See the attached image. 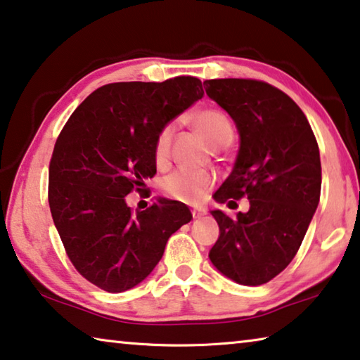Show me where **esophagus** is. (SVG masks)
Returning a JSON list of instances; mask_svg holds the SVG:
<instances>
[{
	"instance_id": "obj_1",
	"label": "esophagus",
	"mask_w": 360,
	"mask_h": 360,
	"mask_svg": "<svg viewBox=\"0 0 360 360\" xmlns=\"http://www.w3.org/2000/svg\"><path fill=\"white\" fill-rule=\"evenodd\" d=\"M192 216H193V219H200L205 216V210L203 208H195L192 211Z\"/></svg>"
}]
</instances>
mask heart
<instances>
[{
  "label": "heart",
  "mask_w": 360,
  "mask_h": 360,
  "mask_svg": "<svg viewBox=\"0 0 360 360\" xmlns=\"http://www.w3.org/2000/svg\"><path fill=\"white\" fill-rule=\"evenodd\" d=\"M205 141L211 147H218L227 141H232L233 129L224 113L218 108H203L192 118ZM176 131L174 123H168L157 134L153 146V158L160 168L167 167L169 160L171 142ZM214 182V174L207 169H176L162 181V189L169 198L178 202H195L207 192Z\"/></svg>",
  "instance_id": "b5f03b06"
}]
</instances>
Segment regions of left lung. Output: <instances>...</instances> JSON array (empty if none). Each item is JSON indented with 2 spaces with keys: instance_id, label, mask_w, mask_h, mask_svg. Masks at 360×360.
I'll return each mask as SVG.
<instances>
[{
  "instance_id": "obj_1",
  "label": "left lung",
  "mask_w": 360,
  "mask_h": 360,
  "mask_svg": "<svg viewBox=\"0 0 360 360\" xmlns=\"http://www.w3.org/2000/svg\"><path fill=\"white\" fill-rule=\"evenodd\" d=\"M205 83L240 138L231 174L213 198L250 200L237 218L211 211L219 237L208 256L222 276L256 287L281 274L303 242L321 198V153L303 110L281 89L240 78Z\"/></svg>"
}]
</instances>
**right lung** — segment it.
<instances>
[{"mask_svg": "<svg viewBox=\"0 0 360 360\" xmlns=\"http://www.w3.org/2000/svg\"><path fill=\"white\" fill-rule=\"evenodd\" d=\"M203 96L198 78L112 83L68 118L49 163V208L75 269L110 293L139 285L171 233L192 219L187 205L160 198L133 213L127 195L153 178V146L165 124Z\"/></svg>", "mask_w": 360, "mask_h": 360, "instance_id": "obj_1", "label": "right lung"}]
</instances>
